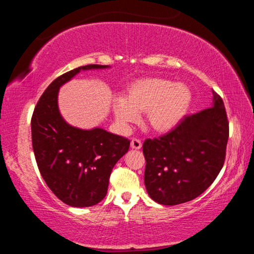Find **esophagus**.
<instances>
[{
  "label": "esophagus",
  "instance_id": "34e87169",
  "mask_svg": "<svg viewBox=\"0 0 254 254\" xmlns=\"http://www.w3.org/2000/svg\"><path fill=\"white\" fill-rule=\"evenodd\" d=\"M142 147V142L139 139H132L131 140V148L134 150H139Z\"/></svg>",
  "mask_w": 254,
  "mask_h": 254
}]
</instances>
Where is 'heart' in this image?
<instances>
[{"label": "heart", "mask_w": 254, "mask_h": 254, "mask_svg": "<svg viewBox=\"0 0 254 254\" xmlns=\"http://www.w3.org/2000/svg\"><path fill=\"white\" fill-rule=\"evenodd\" d=\"M191 98V91L186 84L156 77L142 78L128 86L127 97L113 98L112 112L122 130L139 121L140 113L145 112L148 127L166 133L174 130L186 117Z\"/></svg>", "instance_id": "b5f03b06"}]
</instances>
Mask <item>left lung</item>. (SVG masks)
<instances>
[{
	"label": "left lung",
	"mask_w": 254,
	"mask_h": 254,
	"mask_svg": "<svg viewBox=\"0 0 254 254\" xmlns=\"http://www.w3.org/2000/svg\"><path fill=\"white\" fill-rule=\"evenodd\" d=\"M229 140L224 103L213 91L212 107L186 117L175 130L143 143L144 185L161 205L198 197L220 174Z\"/></svg>",
	"instance_id": "8db88e82"
}]
</instances>
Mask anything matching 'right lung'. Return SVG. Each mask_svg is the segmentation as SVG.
<instances>
[{
  "instance_id": "obj_1",
  "label": "right lung",
  "mask_w": 254,
  "mask_h": 254,
  "mask_svg": "<svg viewBox=\"0 0 254 254\" xmlns=\"http://www.w3.org/2000/svg\"><path fill=\"white\" fill-rule=\"evenodd\" d=\"M107 68L87 65L59 76L41 95L31 119L32 148L42 178L72 207H89L104 198L112 169L127 152L130 141L102 127L70 126L60 114L58 93L81 70Z\"/></svg>"
}]
</instances>
